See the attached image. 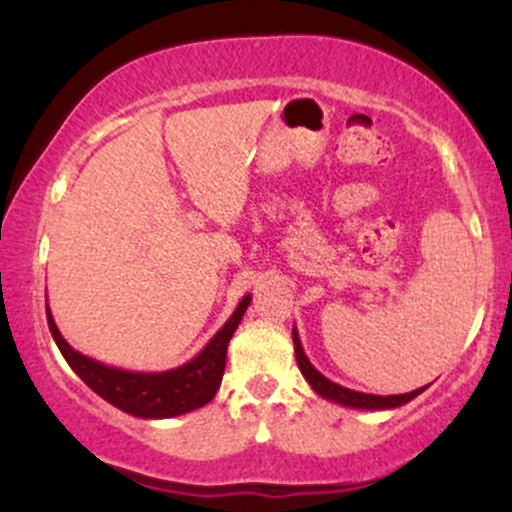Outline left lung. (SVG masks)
I'll list each match as a JSON object with an SVG mask.
<instances>
[{
	"mask_svg": "<svg viewBox=\"0 0 512 512\" xmlns=\"http://www.w3.org/2000/svg\"><path fill=\"white\" fill-rule=\"evenodd\" d=\"M293 351H296V361H298V368H301L303 378L308 380V385L313 387L320 397L330 399V402H337L342 404V407H351V409H373V411H383V409H397L402 407V404L411 402L414 397H419L421 392L426 390V387H419V390H411V392H404V395H387V397H380V395H366V392H356V390H349V387L344 385H337L332 383L330 378H325V375L317 370L313 363L308 361V356H305L303 346H301V339H298V332L296 327H293Z\"/></svg>",
	"mask_w": 512,
	"mask_h": 512,
	"instance_id": "left-lung-1",
	"label": "left lung"
}]
</instances>
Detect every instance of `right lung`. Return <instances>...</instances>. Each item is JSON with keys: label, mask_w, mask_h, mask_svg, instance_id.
I'll return each instance as SVG.
<instances>
[{"label": "right lung", "mask_w": 512, "mask_h": 512, "mask_svg": "<svg viewBox=\"0 0 512 512\" xmlns=\"http://www.w3.org/2000/svg\"><path fill=\"white\" fill-rule=\"evenodd\" d=\"M250 301L252 296H243L226 325L209 339V344L192 361L173 370H163V373H134V370L105 366L101 361L79 354L57 330L50 308L48 327L55 344L60 346L64 361L105 402L127 411V414L139 416V419H173V416L204 407L214 399L216 390L221 387L223 370H226L228 342L238 330Z\"/></svg>", "instance_id": "1"}]
</instances>
